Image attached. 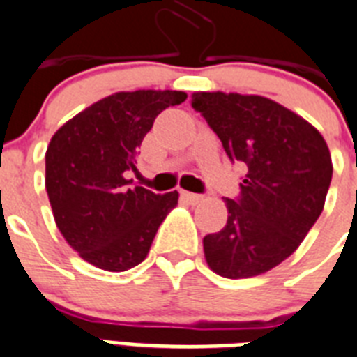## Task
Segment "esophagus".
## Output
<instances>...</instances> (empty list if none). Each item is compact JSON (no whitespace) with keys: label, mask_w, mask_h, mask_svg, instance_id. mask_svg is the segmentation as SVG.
Masks as SVG:
<instances>
[{"label":"esophagus","mask_w":357,"mask_h":357,"mask_svg":"<svg viewBox=\"0 0 357 357\" xmlns=\"http://www.w3.org/2000/svg\"><path fill=\"white\" fill-rule=\"evenodd\" d=\"M181 197H183L185 202L192 203V205H196V203H202L203 202V196H199V194L187 192V190H181Z\"/></svg>","instance_id":"34e87169"}]
</instances>
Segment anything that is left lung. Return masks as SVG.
<instances>
[{
    "label": "left lung",
    "mask_w": 357,
    "mask_h": 357,
    "mask_svg": "<svg viewBox=\"0 0 357 357\" xmlns=\"http://www.w3.org/2000/svg\"><path fill=\"white\" fill-rule=\"evenodd\" d=\"M192 107L218 134L230 161L247 165L227 225L203 238L206 265L229 280L265 274L294 254L319 218L332 158L314 125L274 100L194 92Z\"/></svg>",
    "instance_id": "left-lung-1"
}]
</instances>
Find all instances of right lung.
Segmentation results:
<instances>
[{"mask_svg": "<svg viewBox=\"0 0 357 357\" xmlns=\"http://www.w3.org/2000/svg\"><path fill=\"white\" fill-rule=\"evenodd\" d=\"M181 91L114 92L56 130L45 154L54 221L79 257L107 272L139 265L178 190L154 194L127 179L155 116L181 105Z\"/></svg>", "mask_w": 357, "mask_h": 357, "instance_id": "1", "label": "right lung"}]
</instances>
